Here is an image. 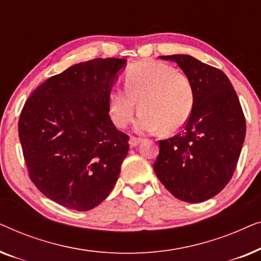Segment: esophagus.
<instances>
[{"instance_id":"1","label":"esophagus","mask_w":261,"mask_h":261,"mask_svg":"<svg viewBox=\"0 0 261 261\" xmlns=\"http://www.w3.org/2000/svg\"><path fill=\"white\" fill-rule=\"evenodd\" d=\"M142 141V139L140 138H137V137H130L129 139V145L130 147H135V146H138L140 142Z\"/></svg>"}]
</instances>
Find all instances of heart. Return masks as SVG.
Returning <instances> with one entry per match:
<instances>
[{
  "instance_id": "heart-1",
  "label": "heart",
  "mask_w": 261,
  "mask_h": 261,
  "mask_svg": "<svg viewBox=\"0 0 261 261\" xmlns=\"http://www.w3.org/2000/svg\"><path fill=\"white\" fill-rule=\"evenodd\" d=\"M141 110L135 129L153 133L162 129L171 134L190 119L195 90L187 74L162 62H141L124 74V89L114 87L108 96L109 112L117 127H126L135 110Z\"/></svg>"
}]
</instances>
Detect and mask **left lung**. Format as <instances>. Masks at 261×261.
<instances>
[{"label": "left lung", "mask_w": 261, "mask_h": 261, "mask_svg": "<svg viewBox=\"0 0 261 261\" xmlns=\"http://www.w3.org/2000/svg\"><path fill=\"white\" fill-rule=\"evenodd\" d=\"M184 71L195 106L180 134L159 141L153 169L180 201L204 202L228 184L246 135V120L230 81L222 71L188 55L162 56Z\"/></svg>", "instance_id": "left-lung-1"}]
</instances>
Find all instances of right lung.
I'll use <instances>...</instances> for the list:
<instances>
[{
	"mask_svg": "<svg viewBox=\"0 0 261 261\" xmlns=\"http://www.w3.org/2000/svg\"><path fill=\"white\" fill-rule=\"evenodd\" d=\"M126 59L96 58L39 85L24 103L19 138L31 180L53 202L87 212L108 197L129 149L108 96Z\"/></svg>",
	"mask_w": 261,
	"mask_h": 261,
	"instance_id": "right-lung-1",
	"label": "right lung"
}]
</instances>
